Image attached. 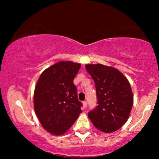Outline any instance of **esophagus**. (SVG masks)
I'll return each mask as SVG.
<instances>
[{"label":"esophagus","instance_id":"1","mask_svg":"<svg viewBox=\"0 0 159 159\" xmlns=\"http://www.w3.org/2000/svg\"><path fill=\"white\" fill-rule=\"evenodd\" d=\"M82 104H83V107L84 108H86L87 106H88V102H87V101H83V103H82Z\"/></svg>","mask_w":159,"mask_h":159}]
</instances>
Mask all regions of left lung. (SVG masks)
<instances>
[{
  "instance_id": "1",
  "label": "left lung",
  "mask_w": 159,
  "mask_h": 159,
  "mask_svg": "<svg viewBox=\"0 0 159 159\" xmlns=\"http://www.w3.org/2000/svg\"><path fill=\"white\" fill-rule=\"evenodd\" d=\"M85 68L95 82L98 104L88 117L100 131H116L127 122L133 106L129 82L114 67L97 64H87Z\"/></svg>"
}]
</instances>
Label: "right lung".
Instances as JSON below:
<instances>
[{
    "label": "right lung",
    "mask_w": 159,
    "mask_h": 159,
    "mask_svg": "<svg viewBox=\"0 0 159 159\" xmlns=\"http://www.w3.org/2000/svg\"><path fill=\"white\" fill-rule=\"evenodd\" d=\"M80 67L79 63L59 61L43 71L37 82L34 112L43 127L54 135L65 133L82 113L73 83Z\"/></svg>",
    "instance_id": "right-lung-1"
}]
</instances>
